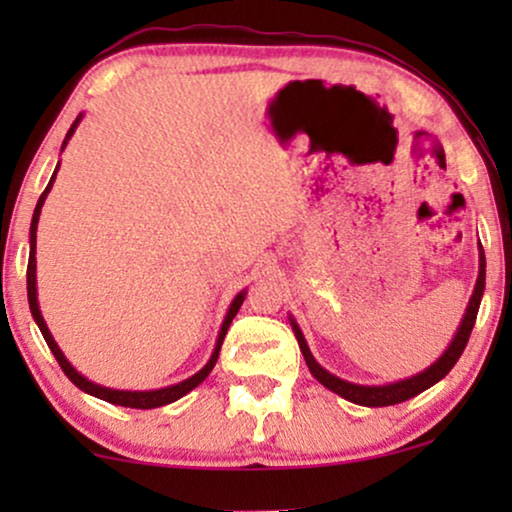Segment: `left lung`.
<instances>
[{"label": "left lung", "mask_w": 512, "mask_h": 512, "mask_svg": "<svg viewBox=\"0 0 512 512\" xmlns=\"http://www.w3.org/2000/svg\"><path fill=\"white\" fill-rule=\"evenodd\" d=\"M482 291H485V254H482V247H480V272H478V282H475V291L471 300H468V307H466V314L464 319H461V326L457 328V335H454L450 347L445 349V354L440 356L436 363H431L429 368L422 370V373L408 377V380H398V382H391V384H380V387H368V384H354V382H347V380H340V377H335L328 373L326 368H321L317 361H314V356L310 352V347H307V342L303 338V333H300V328L296 321L291 319V326H293V333H296V340L300 345V352L305 356V363L307 368H310V373L317 377V380L324 384L326 389H331L333 394H338L342 398H347V401H352L356 405H366V408H384V405H396V403H403L408 401V398L422 394L433 384L443 380V377L450 373L454 368V363L459 361L461 352L466 349V342L471 338V331L475 326V317H478V310H480V300H482Z\"/></svg>", "instance_id": "left-lung-1"}]
</instances>
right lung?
Returning a JSON list of instances; mask_svg holds the SVG:
<instances>
[{
	"label": "right lung",
	"instance_id": "add662e5",
	"mask_svg": "<svg viewBox=\"0 0 512 512\" xmlns=\"http://www.w3.org/2000/svg\"><path fill=\"white\" fill-rule=\"evenodd\" d=\"M79 123H81V114L76 116V121L72 123V128H69L67 137H65V142H62V149H65V146H67L69 137L74 135L76 125H79ZM58 170H60V165L55 167V172H53L51 181H48L46 191L41 193V198H39V202H37V207H34V214H32V226H30V261H27V300H30V310H32V317H34V321H37V326H39L41 335H44V340H46L48 349H51L53 356H55V359H58V363H60V368L65 370V375L69 377V380H72V382L76 384V387H79L81 391H86V394H90V396H97V398H102V401H107V403L123 405V408L151 410V408H160V405H167V403H174V401H179L181 396H186L188 391H193L195 387H198L200 382H205V377H207L209 373H212V368L216 366V359H219V352H221L223 338H226V333H228V326H230V321L235 319L237 310H240V307H242V303H244V293H247V291L237 293L233 303H230V307H228V314H226V319H223V324H221L219 338H216V347H214V352H212V359L207 361V366H205V368L198 370V373H195L193 377H188V380L179 382V384H172V387L153 389V391H121V389H107V387H100V384H95V382L86 380V377H83L81 373H76V368L72 366V363H69V361L65 359V354L60 352L58 342L53 340V335H51V331H48V326H46L44 317H41V310H39V300H37V258H34V254H37V223H39L41 207H44V200H46L48 191H51V186H53V181H55V174H58Z\"/></svg>",
	"mask_w": 512,
	"mask_h": 512
}]
</instances>
